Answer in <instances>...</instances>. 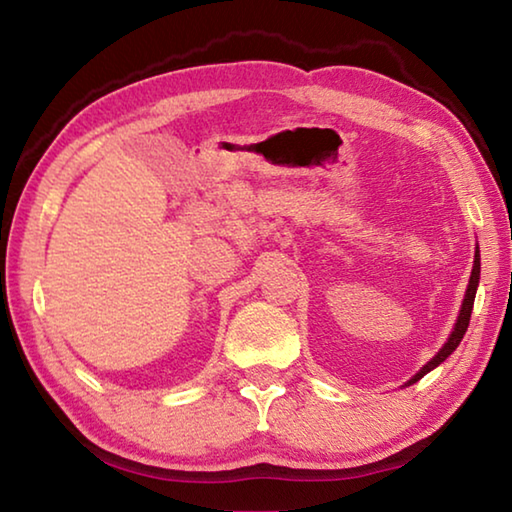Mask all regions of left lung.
<instances>
[{"mask_svg":"<svg viewBox=\"0 0 512 512\" xmlns=\"http://www.w3.org/2000/svg\"><path fill=\"white\" fill-rule=\"evenodd\" d=\"M479 275H481V257H479V248H476V255H474V266H472V275H470V284H467V291H465V298H463V307H461V314H458V320L454 325V332L449 334L447 343L443 345V350H440L436 357H433L427 366H424L418 375H415L409 384H415V381L422 379L424 375H427L429 370H433L436 366H440L449 354H452L458 343L463 341V336L467 332V325H470V316H472V307H474V296H476V287H479Z\"/></svg>","mask_w":512,"mask_h":512,"instance_id":"obj_1","label":"left lung"}]
</instances>
